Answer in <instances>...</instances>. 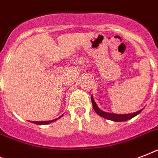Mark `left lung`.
Here are the masks:
<instances>
[{
    "label": "left lung",
    "instance_id": "obj_1",
    "mask_svg": "<svg viewBox=\"0 0 158 158\" xmlns=\"http://www.w3.org/2000/svg\"><path fill=\"white\" fill-rule=\"evenodd\" d=\"M91 100L92 103H93V107H94V110L96 111V113L98 115H99L102 117L105 118L106 120H113V121H115V122H122V121H126L128 120H130L132 119L133 117H135L137 115H139L142 110H139L136 111V112L134 113H130V114H114V113H109V112H105L103 110H102L98 106L97 103L94 101L93 96H91Z\"/></svg>",
    "mask_w": 158,
    "mask_h": 158
}]
</instances>
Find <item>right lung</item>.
Segmentation results:
<instances>
[{"label": "right lung", "instance_id": "add662e5", "mask_svg": "<svg viewBox=\"0 0 158 158\" xmlns=\"http://www.w3.org/2000/svg\"><path fill=\"white\" fill-rule=\"evenodd\" d=\"M61 116L62 115H60V116L57 118V119H55V120H48V121H33L32 123H33V124H36V125H48V124H50V123H52V122H54V121L57 120L58 119H60V118L61 117Z\"/></svg>", "mask_w": 158, "mask_h": 158}]
</instances>
